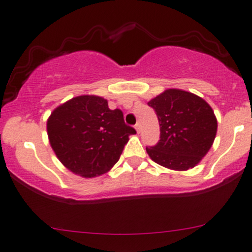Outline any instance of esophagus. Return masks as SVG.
Wrapping results in <instances>:
<instances>
[{"mask_svg":"<svg viewBox=\"0 0 252 252\" xmlns=\"http://www.w3.org/2000/svg\"><path fill=\"white\" fill-rule=\"evenodd\" d=\"M135 129H136V131L139 133V131H140V124H139V123H136V126H135Z\"/></svg>","mask_w":252,"mask_h":252,"instance_id":"obj_1","label":"esophagus"}]
</instances>
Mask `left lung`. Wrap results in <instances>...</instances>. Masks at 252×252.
Masks as SVG:
<instances>
[{"instance_id": "left-lung-1", "label": "left lung", "mask_w": 252, "mask_h": 252, "mask_svg": "<svg viewBox=\"0 0 252 252\" xmlns=\"http://www.w3.org/2000/svg\"><path fill=\"white\" fill-rule=\"evenodd\" d=\"M156 112L160 140L146 147L154 162L174 170L192 168L209 152L217 135L214 112L205 100L182 90H166L147 102Z\"/></svg>"}]
</instances>
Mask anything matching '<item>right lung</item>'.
Returning a JSON list of instances; mask_svg holds the SVG:
<instances>
[{
    "label": "right lung",
    "mask_w": 252,
    "mask_h": 252,
    "mask_svg": "<svg viewBox=\"0 0 252 252\" xmlns=\"http://www.w3.org/2000/svg\"><path fill=\"white\" fill-rule=\"evenodd\" d=\"M50 146L69 170L83 177L108 172L119 161L129 136L121 109H109L107 100L80 95L58 107L47 121Z\"/></svg>",
    "instance_id": "right-lung-1"
}]
</instances>
